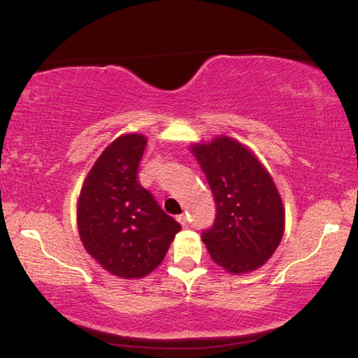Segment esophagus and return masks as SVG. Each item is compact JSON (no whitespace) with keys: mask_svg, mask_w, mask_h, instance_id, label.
Instances as JSON below:
<instances>
[{"mask_svg":"<svg viewBox=\"0 0 358 358\" xmlns=\"http://www.w3.org/2000/svg\"><path fill=\"white\" fill-rule=\"evenodd\" d=\"M178 220L182 227H187V224H189V220H187V214H184V213L178 215Z\"/></svg>","mask_w":358,"mask_h":358,"instance_id":"34e87169","label":"esophagus"}]
</instances>
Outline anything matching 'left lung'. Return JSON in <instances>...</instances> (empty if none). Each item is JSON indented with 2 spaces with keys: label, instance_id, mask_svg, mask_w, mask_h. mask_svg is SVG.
<instances>
[{
  "label": "left lung",
  "instance_id": "obj_1",
  "mask_svg": "<svg viewBox=\"0 0 358 358\" xmlns=\"http://www.w3.org/2000/svg\"><path fill=\"white\" fill-rule=\"evenodd\" d=\"M193 155L206 174L215 219L201 234L210 259L228 273H249L274 254L285 213L271 176L241 143L219 136L195 144Z\"/></svg>",
  "mask_w": 358,
  "mask_h": 358
}]
</instances>
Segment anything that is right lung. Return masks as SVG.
Masks as SVG:
<instances>
[{
    "mask_svg": "<svg viewBox=\"0 0 358 358\" xmlns=\"http://www.w3.org/2000/svg\"><path fill=\"white\" fill-rule=\"evenodd\" d=\"M145 136L124 134L98 157L82 185L78 227L85 250L106 271L134 279L160 265L180 230L138 180Z\"/></svg>",
    "mask_w": 358,
    "mask_h": 358,
    "instance_id": "add662e5",
    "label": "right lung"
}]
</instances>
